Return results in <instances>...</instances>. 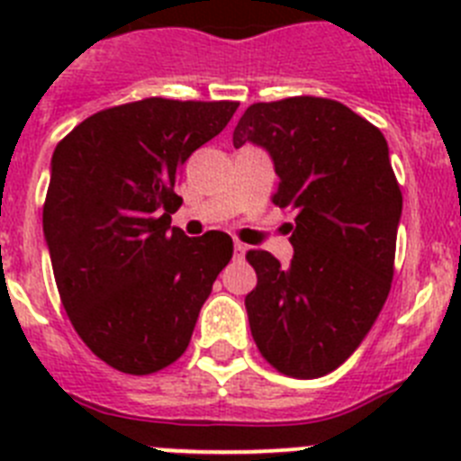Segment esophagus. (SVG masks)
<instances>
[{
    "instance_id": "34e87169",
    "label": "esophagus",
    "mask_w": 461,
    "mask_h": 461,
    "mask_svg": "<svg viewBox=\"0 0 461 461\" xmlns=\"http://www.w3.org/2000/svg\"><path fill=\"white\" fill-rule=\"evenodd\" d=\"M244 254H247V244L235 242V258H244Z\"/></svg>"
}]
</instances>
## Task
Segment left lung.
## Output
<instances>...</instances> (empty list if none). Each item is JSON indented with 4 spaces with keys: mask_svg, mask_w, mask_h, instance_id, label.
I'll return each mask as SVG.
<instances>
[{
    "mask_svg": "<svg viewBox=\"0 0 461 461\" xmlns=\"http://www.w3.org/2000/svg\"><path fill=\"white\" fill-rule=\"evenodd\" d=\"M270 154L272 203L295 212L293 260L247 254L258 284L244 297L251 337L272 367L295 378L332 372L372 330L393 281L402 191L376 126L332 99L254 104L233 145Z\"/></svg>",
    "mask_w": 461,
    "mask_h": 461,
    "instance_id": "left-lung-1",
    "label": "left lung"
}]
</instances>
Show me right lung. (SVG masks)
<instances>
[{
    "instance_id": "right-lung-1",
    "label": "right lung",
    "mask_w": 461,
    "mask_h": 461,
    "mask_svg": "<svg viewBox=\"0 0 461 461\" xmlns=\"http://www.w3.org/2000/svg\"><path fill=\"white\" fill-rule=\"evenodd\" d=\"M235 110V101H136L87 117L52 152L43 235L57 291L110 367L142 376L177 360L233 256L226 233L186 238L170 214L182 203L180 166Z\"/></svg>"
}]
</instances>
